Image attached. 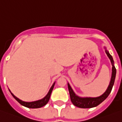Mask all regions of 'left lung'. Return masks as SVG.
<instances>
[{
  "label": "left lung",
  "mask_w": 122,
  "mask_h": 122,
  "mask_svg": "<svg viewBox=\"0 0 122 122\" xmlns=\"http://www.w3.org/2000/svg\"><path fill=\"white\" fill-rule=\"evenodd\" d=\"M105 52L107 54V57L110 60L111 64L112 66V76H111L110 82L109 84V86L107 87V90H106L104 93L101 96L96 97V98H92V97H80L78 96L76 94L74 90H72L71 86L70 85L69 83H68V90H69L70 96V100L72 104L75 106L80 107V108H91L97 106L100 104H101L103 101L107 98V96L110 94L112 87L114 86V81L116 78V69L114 66V62L112 56H111L109 52L106 50V48L104 47Z\"/></svg>",
  "instance_id": "obj_1"
}]
</instances>
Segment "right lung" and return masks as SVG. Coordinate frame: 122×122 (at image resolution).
I'll list each match as a JSON object with an SVG mask.
<instances>
[{
  "instance_id": "right-lung-1",
  "label": "right lung",
  "mask_w": 122,
  "mask_h": 122,
  "mask_svg": "<svg viewBox=\"0 0 122 122\" xmlns=\"http://www.w3.org/2000/svg\"><path fill=\"white\" fill-rule=\"evenodd\" d=\"M54 84H55V82H54L52 84V86H51L50 90L48 91L46 96L45 97H44L42 99L38 100H36V101L29 102H24L22 101V100H21L19 98H18L17 97H16L15 95L13 94L11 92H10V90H9V91L11 93L12 96L14 97V98H15V100L17 102H19L21 105H22L23 106L28 107V108H40V107H43L44 106H45V105L48 102L49 100H50V95H51V93H52L53 88H54Z\"/></svg>"
}]
</instances>
